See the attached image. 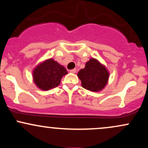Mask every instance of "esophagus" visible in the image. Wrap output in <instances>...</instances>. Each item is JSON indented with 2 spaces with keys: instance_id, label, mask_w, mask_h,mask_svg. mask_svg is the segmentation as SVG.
<instances>
[{
  "instance_id": "esophagus-1",
  "label": "esophagus",
  "mask_w": 148,
  "mask_h": 148,
  "mask_svg": "<svg viewBox=\"0 0 148 148\" xmlns=\"http://www.w3.org/2000/svg\"><path fill=\"white\" fill-rule=\"evenodd\" d=\"M69 72H70L71 73H76V69H71V70H69Z\"/></svg>"
}]
</instances>
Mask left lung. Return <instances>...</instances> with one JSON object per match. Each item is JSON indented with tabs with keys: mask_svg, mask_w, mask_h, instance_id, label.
Here are the masks:
<instances>
[{
	"mask_svg": "<svg viewBox=\"0 0 148 148\" xmlns=\"http://www.w3.org/2000/svg\"><path fill=\"white\" fill-rule=\"evenodd\" d=\"M78 76L83 88L92 92H98L106 86L109 73L105 66L97 60L90 58L86 62L85 68L78 72Z\"/></svg>",
	"mask_w": 148,
	"mask_h": 148,
	"instance_id": "8db88e82",
	"label": "left lung"
}]
</instances>
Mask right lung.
<instances>
[{"label": "right lung", "instance_id": "1", "mask_svg": "<svg viewBox=\"0 0 148 148\" xmlns=\"http://www.w3.org/2000/svg\"><path fill=\"white\" fill-rule=\"evenodd\" d=\"M67 74V71L63 66L51 58L37 65L34 69L33 76L37 87L49 90L59 86L62 77Z\"/></svg>", "mask_w": 148, "mask_h": 148}]
</instances>
